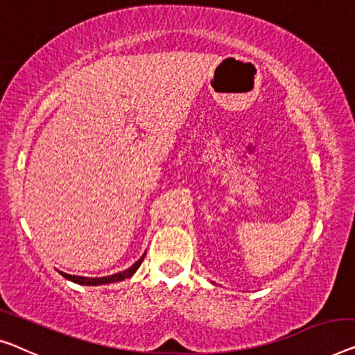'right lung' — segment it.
<instances>
[{"label":"right lung","mask_w":355,"mask_h":355,"mask_svg":"<svg viewBox=\"0 0 355 355\" xmlns=\"http://www.w3.org/2000/svg\"><path fill=\"white\" fill-rule=\"evenodd\" d=\"M145 255H146V253H144V255H141L140 260H139V261H135L134 264H132V266H130L129 269H125V271H123V272H116V274H111V276H105V277H84V276H71V274H67V272H62V271H60V274H62V276L65 277V279L71 280V282L79 284V285H92V287H95V285L113 284V282H119V280H124V279H127V277L134 276L137 269L140 268L141 261H144Z\"/></svg>","instance_id":"right-lung-1"}]
</instances>
